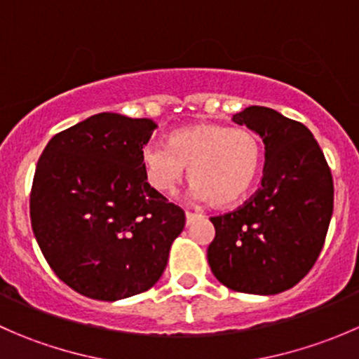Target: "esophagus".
Returning <instances> with one entry per match:
<instances>
[{"label": "esophagus", "mask_w": 359, "mask_h": 359, "mask_svg": "<svg viewBox=\"0 0 359 359\" xmlns=\"http://www.w3.org/2000/svg\"><path fill=\"white\" fill-rule=\"evenodd\" d=\"M198 219H201V215H198V213H193V212H186V226H191V224L196 222Z\"/></svg>", "instance_id": "esophagus-1"}]
</instances>
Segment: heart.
Masks as SVG:
<instances>
[{
  "mask_svg": "<svg viewBox=\"0 0 359 359\" xmlns=\"http://www.w3.org/2000/svg\"><path fill=\"white\" fill-rule=\"evenodd\" d=\"M262 163V146L252 130L222 123H194L175 130L166 144L142 151V168L151 189L172 194L189 166L194 198L231 206L252 189Z\"/></svg>",
  "mask_w": 359,
  "mask_h": 359,
  "instance_id": "obj_1",
  "label": "heart"
}]
</instances>
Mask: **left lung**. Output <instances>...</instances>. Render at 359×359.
Instances as JSON below:
<instances>
[{"label": "left lung", "mask_w": 359, "mask_h": 359, "mask_svg": "<svg viewBox=\"0 0 359 359\" xmlns=\"http://www.w3.org/2000/svg\"><path fill=\"white\" fill-rule=\"evenodd\" d=\"M266 146L260 189L238 210L212 217L213 276L234 292L276 295L316 262L334 212V180L323 151L302 123L250 106L233 116Z\"/></svg>", "instance_id": "left-lung-1"}]
</instances>
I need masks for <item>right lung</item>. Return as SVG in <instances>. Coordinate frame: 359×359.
<instances>
[{
	"instance_id": "right-lung-1",
	"label": "right lung",
	"mask_w": 359,
	"mask_h": 359,
	"mask_svg": "<svg viewBox=\"0 0 359 359\" xmlns=\"http://www.w3.org/2000/svg\"><path fill=\"white\" fill-rule=\"evenodd\" d=\"M156 123L99 112L52 137L36 166L31 226L53 273L97 300L161 278L184 210L151 189L142 149Z\"/></svg>"
}]
</instances>
